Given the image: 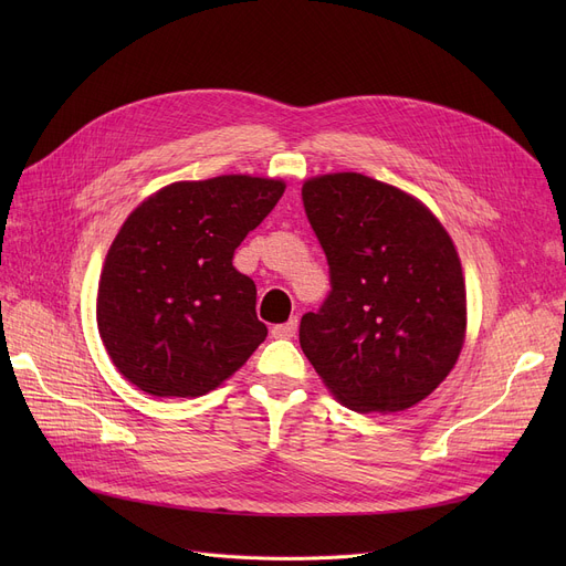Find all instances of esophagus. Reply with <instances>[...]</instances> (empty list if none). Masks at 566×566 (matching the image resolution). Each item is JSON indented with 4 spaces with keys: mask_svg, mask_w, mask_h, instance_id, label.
<instances>
[{
    "mask_svg": "<svg viewBox=\"0 0 566 566\" xmlns=\"http://www.w3.org/2000/svg\"><path fill=\"white\" fill-rule=\"evenodd\" d=\"M295 331H298V318H291L286 323H280V325H273L271 328V335L275 339H291L295 335Z\"/></svg>",
    "mask_w": 566,
    "mask_h": 566,
    "instance_id": "esophagus-1",
    "label": "esophagus"
}]
</instances>
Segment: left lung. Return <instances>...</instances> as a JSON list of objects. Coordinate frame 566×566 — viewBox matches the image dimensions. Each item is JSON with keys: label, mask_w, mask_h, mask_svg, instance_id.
I'll return each instance as SVG.
<instances>
[{"label": "left lung", "mask_w": 566, "mask_h": 566, "mask_svg": "<svg viewBox=\"0 0 566 566\" xmlns=\"http://www.w3.org/2000/svg\"><path fill=\"white\" fill-rule=\"evenodd\" d=\"M305 216L331 293L301 318V348L350 410L399 412L448 378L465 337V284L429 208L376 178H310Z\"/></svg>", "instance_id": "1"}]
</instances>
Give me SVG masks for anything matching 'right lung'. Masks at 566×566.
<instances>
[{
    "label": "right lung",
    "mask_w": 566,
    "mask_h": 566,
    "mask_svg": "<svg viewBox=\"0 0 566 566\" xmlns=\"http://www.w3.org/2000/svg\"><path fill=\"white\" fill-rule=\"evenodd\" d=\"M256 176L171 184L128 216L98 284L114 367L154 397H201L241 369L268 328L233 252L284 195Z\"/></svg>",
    "instance_id": "add662e5"
}]
</instances>
